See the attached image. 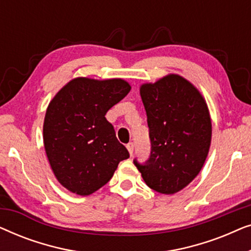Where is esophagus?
Listing matches in <instances>:
<instances>
[{
  "instance_id": "obj_1",
  "label": "esophagus",
  "mask_w": 251,
  "mask_h": 251,
  "mask_svg": "<svg viewBox=\"0 0 251 251\" xmlns=\"http://www.w3.org/2000/svg\"><path fill=\"white\" fill-rule=\"evenodd\" d=\"M126 149H128L130 155H132V154H133V150H135V144H133V143H129L128 145H126Z\"/></svg>"
}]
</instances>
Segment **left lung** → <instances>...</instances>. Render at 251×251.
Masks as SVG:
<instances>
[{
    "label": "left lung",
    "mask_w": 251,
    "mask_h": 251,
    "mask_svg": "<svg viewBox=\"0 0 251 251\" xmlns=\"http://www.w3.org/2000/svg\"><path fill=\"white\" fill-rule=\"evenodd\" d=\"M150 128L151 155L133 161L147 186L175 194L200 173L211 144V119L201 92L178 74L140 85Z\"/></svg>",
    "instance_id": "1"
}]
</instances>
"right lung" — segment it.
<instances>
[{"instance_id": "add662e5", "label": "right lung", "mask_w": 251, "mask_h": 251, "mask_svg": "<svg viewBox=\"0 0 251 251\" xmlns=\"http://www.w3.org/2000/svg\"><path fill=\"white\" fill-rule=\"evenodd\" d=\"M130 90L122 78L75 77L49 102L43 123L44 150L57 180L72 193L92 194L129 157L105 115Z\"/></svg>"}]
</instances>
